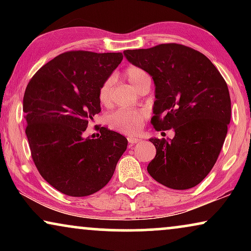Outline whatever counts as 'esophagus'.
I'll list each match as a JSON object with an SVG mask.
<instances>
[{
    "label": "esophagus",
    "instance_id": "esophagus-1",
    "mask_svg": "<svg viewBox=\"0 0 251 251\" xmlns=\"http://www.w3.org/2000/svg\"><path fill=\"white\" fill-rule=\"evenodd\" d=\"M128 142L129 144H131V145H133V144H137L140 142L139 138H136V137H128Z\"/></svg>",
    "mask_w": 251,
    "mask_h": 251
}]
</instances>
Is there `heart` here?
I'll return each mask as SVG.
<instances>
[{
    "label": "heart",
    "mask_w": 251,
    "mask_h": 251,
    "mask_svg": "<svg viewBox=\"0 0 251 251\" xmlns=\"http://www.w3.org/2000/svg\"><path fill=\"white\" fill-rule=\"evenodd\" d=\"M126 80L133 88L139 90V88L147 80H151L150 75L143 68L137 66H128L123 72ZM113 78L108 77L102 82L98 91L99 101L102 105H111L113 99ZM147 118L145 111L131 108H120L113 112L108 116V125L116 131L125 133V135H135L142 129L143 123Z\"/></svg>",
    "instance_id": "heart-1"
}]
</instances>
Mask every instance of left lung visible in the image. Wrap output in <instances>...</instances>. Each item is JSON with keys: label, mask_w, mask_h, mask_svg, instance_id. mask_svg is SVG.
Masks as SVG:
<instances>
[{"label": "left lung", "mask_w": 251, "mask_h": 251, "mask_svg": "<svg viewBox=\"0 0 251 251\" xmlns=\"http://www.w3.org/2000/svg\"><path fill=\"white\" fill-rule=\"evenodd\" d=\"M130 63L153 77V118L156 131L175 130V137L151 138L156 155L147 171L173 190L200 184L218 159L231 121L227 84L200 51L178 43L126 50Z\"/></svg>", "instance_id": "obj_1"}]
</instances>
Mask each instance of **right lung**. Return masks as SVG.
<instances>
[{
  "label": "right lung",
  "mask_w": 251,
  "mask_h": 251,
  "mask_svg": "<svg viewBox=\"0 0 251 251\" xmlns=\"http://www.w3.org/2000/svg\"><path fill=\"white\" fill-rule=\"evenodd\" d=\"M123 59L122 52L73 50L43 65L24 95L26 136L41 176L61 193L87 197L111 180L128 145L125 136L99 126L85 138L100 112V85Z\"/></svg>",
  "instance_id": "1"
}]
</instances>
